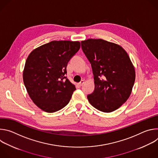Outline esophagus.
<instances>
[{"instance_id": "esophagus-1", "label": "esophagus", "mask_w": 158, "mask_h": 158, "mask_svg": "<svg viewBox=\"0 0 158 158\" xmlns=\"http://www.w3.org/2000/svg\"><path fill=\"white\" fill-rule=\"evenodd\" d=\"M84 84V80H82L79 83H78V85H79V86H81V85H82Z\"/></svg>"}]
</instances>
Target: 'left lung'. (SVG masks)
Masks as SVG:
<instances>
[{
    "mask_svg": "<svg viewBox=\"0 0 158 158\" xmlns=\"http://www.w3.org/2000/svg\"><path fill=\"white\" fill-rule=\"evenodd\" d=\"M82 49L91 64L95 88L87 96L93 107L104 112L120 107L129 98L134 84V67L119 45L98 39L81 42Z\"/></svg>",
    "mask_w": 158,
    "mask_h": 158,
    "instance_id": "8db88e82",
    "label": "left lung"
}]
</instances>
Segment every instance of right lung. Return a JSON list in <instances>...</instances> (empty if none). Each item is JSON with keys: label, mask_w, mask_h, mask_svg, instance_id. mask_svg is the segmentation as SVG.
I'll use <instances>...</instances> for the list:
<instances>
[{"label": "right lung", "mask_w": 158, "mask_h": 158, "mask_svg": "<svg viewBox=\"0 0 158 158\" xmlns=\"http://www.w3.org/2000/svg\"><path fill=\"white\" fill-rule=\"evenodd\" d=\"M80 46L79 41L53 40L29 55L23 81L31 99L42 110L54 112L69 102L76 89L65 76L66 67Z\"/></svg>", "instance_id": "obj_1"}]
</instances>
